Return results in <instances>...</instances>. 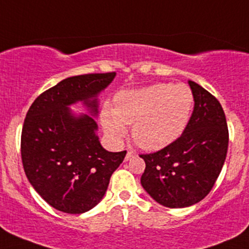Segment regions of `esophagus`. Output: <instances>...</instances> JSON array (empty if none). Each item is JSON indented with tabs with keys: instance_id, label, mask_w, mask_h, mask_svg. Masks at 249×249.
Wrapping results in <instances>:
<instances>
[{
	"instance_id": "1",
	"label": "esophagus",
	"mask_w": 249,
	"mask_h": 249,
	"mask_svg": "<svg viewBox=\"0 0 249 249\" xmlns=\"http://www.w3.org/2000/svg\"><path fill=\"white\" fill-rule=\"evenodd\" d=\"M132 158H135V153L134 152H127L126 155H125V161H127V160H131Z\"/></svg>"
}]
</instances>
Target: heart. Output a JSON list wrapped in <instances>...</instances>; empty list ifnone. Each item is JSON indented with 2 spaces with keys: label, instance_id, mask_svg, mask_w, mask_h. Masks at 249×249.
<instances>
[{
  "label": "heart",
  "instance_id": "obj_1",
  "mask_svg": "<svg viewBox=\"0 0 249 249\" xmlns=\"http://www.w3.org/2000/svg\"><path fill=\"white\" fill-rule=\"evenodd\" d=\"M194 106V95L185 84L157 83L117 95L115 108L106 106L101 122L114 143L126 135L132 124V139L145 150H160L184 132Z\"/></svg>",
  "mask_w": 249,
  "mask_h": 249
}]
</instances>
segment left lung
I'll use <instances>...</instances> for the list:
<instances>
[{
  "instance_id": "obj_1",
  "label": "left lung",
  "mask_w": 249,
  "mask_h": 249,
  "mask_svg": "<svg viewBox=\"0 0 249 249\" xmlns=\"http://www.w3.org/2000/svg\"><path fill=\"white\" fill-rule=\"evenodd\" d=\"M194 110L184 132L172 144L141 154V184L160 205L183 208L201 201L214 185L227 158L229 131L222 105L189 80Z\"/></svg>"
}]
</instances>
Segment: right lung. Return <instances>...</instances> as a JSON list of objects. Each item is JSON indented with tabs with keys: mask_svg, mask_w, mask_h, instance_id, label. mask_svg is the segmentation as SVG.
I'll use <instances>...</instances> for the list:
<instances>
[{
	"mask_svg": "<svg viewBox=\"0 0 249 249\" xmlns=\"http://www.w3.org/2000/svg\"><path fill=\"white\" fill-rule=\"evenodd\" d=\"M114 77L115 72H108L66 78L42 92L27 110L21 131L24 171L42 199L57 211L79 214L95 207L126 155V150L105 149L94 118L77 117L69 108L82 101L97 115V95Z\"/></svg>",
	"mask_w": 249,
	"mask_h": 249,
	"instance_id": "right-lung-1",
	"label": "right lung"
}]
</instances>
